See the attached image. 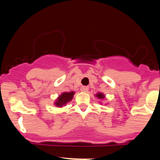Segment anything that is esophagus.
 Instances as JSON below:
<instances>
[{
  "instance_id": "esophagus-1",
  "label": "esophagus",
  "mask_w": 160,
  "mask_h": 160,
  "mask_svg": "<svg viewBox=\"0 0 160 160\" xmlns=\"http://www.w3.org/2000/svg\"><path fill=\"white\" fill-rule=\"evenodd\" d=\"M88 87H86V86H82L81 88H80V90L81 92H86L88 91Z\"/></svg>"
}]
</instances>
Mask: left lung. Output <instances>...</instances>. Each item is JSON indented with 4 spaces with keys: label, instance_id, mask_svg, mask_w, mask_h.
Masks as SVG:
<instances>
[{
    "label": "left lung",
    "instance_id": "1",
    "mask_svg": "<svg viewBox=\"0 0 160 160\" xmlns=\"http://www.w3.org/2000/svg\"><path fill=\"white\" fill-rule=\"evenodd\" d=\"M95 96L98 97V98H99V99H103L104 98V95L102 94V93H101V92L97 93V94L95 95Z\"/></svg>",
    "mask_w": 160,
    "mask_h": 160
}]
</instances>
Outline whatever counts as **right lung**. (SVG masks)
Instances as JSON below:
<instances>
[{
	"label": "right lung",
	"mask_w": 160,
	"mask_h": 160,
	"mask_svg": "<svg viewBox=\"0 0 160 160\" xmlns=\"http://www.w3.org/2000/svg\"><path fill=\"white\" fill-rule=\"evenodd\" d=\"M74 95V92H63L58 96L56 102H55V105L57 107L62 108L65 106L68 102L72 100L73 96Z\"/></svg>",
	"instance_id": "1"
}]
</instances>
